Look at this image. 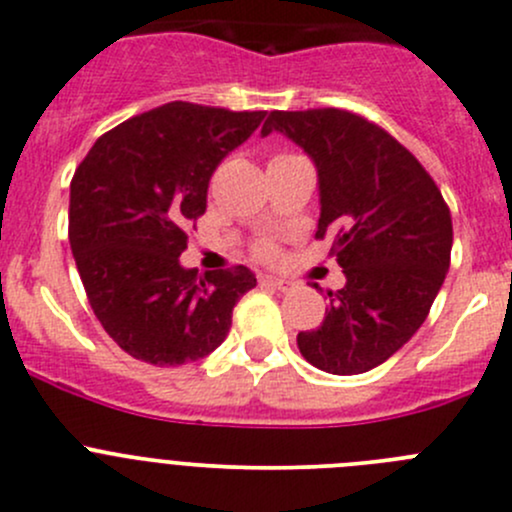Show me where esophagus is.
I'll list each match as a JSON object with an SVG mask.
<instances>
[{"label": "esophagus", "instance_id": "obj_1", "mask_svg": "<svg viewBox=\"0 0 512 512\" xmlns=\"http://www.w3.org/2000/svg\"><path fill=\"white\" fill-rule=\"evenodd\" d=\"M260 282L267 284V287L279 289V292H287V289H292V282H289V279L274 277V274H260Z\"/></svg>", "mask_w": 512, "mask_h": 512}]
</instances>
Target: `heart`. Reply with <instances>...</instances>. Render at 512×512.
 <instances>
[{
	"mask_svg": "<svg viewBox=\"0 0 512 512\" xmlns=\"http://www.w3.org/2000/svg\"><path fill=\"white\" fill-rule=\"evenodd\" d=\"M257 252H260V255H265V257H270L272 255V245H260V247H257Z\"/></svg>",
	"mask_w": 512,
	"mask_h": 512,
	"instance_id": "1",
	"label": "heart"
}]
</instances>
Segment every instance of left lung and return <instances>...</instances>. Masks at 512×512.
Wrapping results in <instances>:
<instances>
[{"label": "left lung", "mask_w": 512, "mask_h": 512, "mask_svg": "<svg viewBox=\"0 0 512 512\" xmlns=\"http://www.w3.org/2000/svg\"><path fill=\"white\" fill-rule=\"evenodd\" d=\"M272 129L314 159L316 238L331 235L346 274L321 326L299 331L297 346L326 373H368L410 341L437 299L454 240L449 206L410 149L355 112L274 110L262 134Z\"/></svg>", "instance_id": "1"}]
</instances>
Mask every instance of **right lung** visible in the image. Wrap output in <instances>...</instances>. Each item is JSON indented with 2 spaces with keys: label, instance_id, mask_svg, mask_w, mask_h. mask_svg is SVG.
Listing matches in <instances>:
<instances>
[{
  "label": "right lung",
  "instance_id": "add662e5",
  "mask_svg": "<svg viewBox=\"0 0 512 512\" xmlns=\"http://www.w3.org/2000/svg\"><path fill=\"white\" fill-rule=\"evenodd\" d=\"M260 112L169 102L105 132L71 181L68 240L107 336L164 368L213 353L233 306L257 284L247 267L184 270L188 230L206 213L208 181Z\"/></svg>",
  "mask_w": 512,
  "mask_h": 512
}]
</instances>
